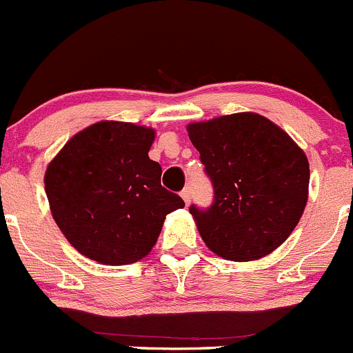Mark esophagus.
Returning <instances> with one entry per match:
<instances>
[{"label":"esophagus","instance_id":"esophagus-1","mask_svg":"<svg viewBox=\"0 0 353 353\" xmlns=\"http://www.w3.org/2000/svg\"><path fill=\"white\" fill-rule=\"evenodd\" d=\"M181 199H183V202H185V204H190V188H183V190H181Z\"/></svg>","mask_w":353,"mask_h":353}]
</instances>
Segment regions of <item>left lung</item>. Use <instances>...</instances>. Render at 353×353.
I'll return each instance as SVG.
<instances>
[{"mask_svg":"<svg viewBox=\"0 0 353 353\" xmlns=\"http://www.w3.org/2000/svg\"><path fill=\"white\" fill-rule=\"evenodd\" d=\"M214 185V202L190 214L211 252L247 263L290 236L309 199V161L294 139L263 114H225L187 125Z\"/></svg>","mask_w":353,"mask_h":353,"instance_id":"obj_1","label":"left lung"}]
</instances>
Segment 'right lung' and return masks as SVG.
Here are the masks:
<instances>
[{
	"instance_id": "right-lung-1",
	"label": "right lung",
	"mask_w": 353,
	"mask_h": 353,
	"mask_svg": "<svg viewBox=\"0 0 353 353\" xmlns=\"http://www.w3.org/2000/svg\"><path fill=\"white\" fill-rule=\"evenodd\" d=\"M154 139V128L103 120L50 161L51 214L82 256L106 266L137 263L156 245L166 214L185 205L161 187V166L149 159Z\"/></svg>"
}]
</instances>
